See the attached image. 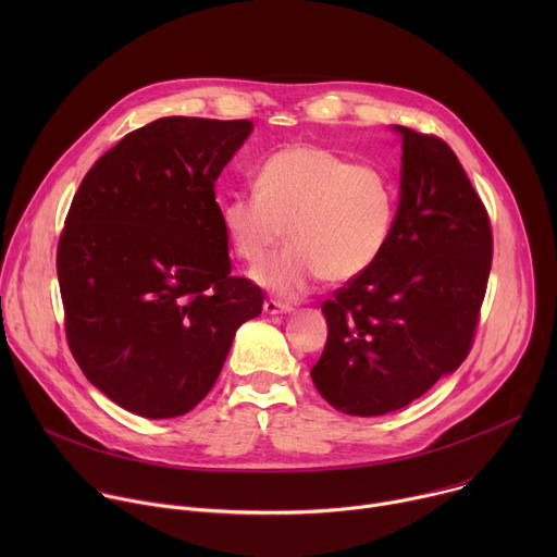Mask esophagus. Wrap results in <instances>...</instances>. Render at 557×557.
Listing matches in <instances>:
<instances>
[{
    "label": "esophagus",
    "instance_id": "1",
    "mask_svg": "<svg viewBox=\"0 0 557 557\" xmlns=\"http://www.w3.org/2000/svg\"><path fill=\"white\" fill-rule=\"evenodd\" d=\"M293 306L290 304H284L280 299H267L264 301V312L267 314H280V312H290Z\"/></svg>",
    "mask_w": 557,
    "mask_h": 557
}]
</instances>
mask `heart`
I'll return each instance as SVG.
<instances>
[{
	"instance_id": "heart-1",
	"label": "heart",
	"mask_w": 557,
	"mask_h": 557,
	"mask_svg": "<svg viewBox=\"0 0 557 557\" xmlns=\"http://www.w3.org/2000/svg\"><path fill=\"white\" fill-rule=\"evenodd\" d=\"M396 207L394 181L379 165L297 143L267 158L258 189L228 194L220 218L231 249L249 267H260L288 228L293 245L256 280L297 297L322 277L348 282L366 273L389 243Z\"/></svg>"
}]
</instances>
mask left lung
<instances>
[{
	"label": "left lung",
	"mask_w": 557,
	"mask_h": 557,
	"mask_svg": "<svg viewBox=\"0 0 557 557\" xmlns=\"http://www.w3.org/2000/svg\"><path fill=\"white\" fill-rule=\"evenodd\" d=\"M404 136L401 202L383 256L322 304L324 352L310 376L350 417H381L423 396L469 355L492 271L490 213L451 147Z\"/></svg>",
	"instance_id": "left-lung-1"
}]
</instances>
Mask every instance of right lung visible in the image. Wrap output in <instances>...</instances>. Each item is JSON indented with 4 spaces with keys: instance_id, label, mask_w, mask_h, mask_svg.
Wrapping results in <instances>:
<instances>
[{
    "instance_id": "right-lung-1",
    "label": "right lung",
    "mask_w": 557,
    "mask_h": 557,
    "mask_svg": "<svg viewBox=\"0 0 557 557\" xmlns=\"http://www.w3.org/2000/svg\"><path fill=\"white\" fill-rule=\"evenodd\" d=\"M251 121L165 116L125 134L78 185L57 247L70 352L145 419L194 410L264 293L231 275L215 181Z\"/></svg>"
}]
</instances>
